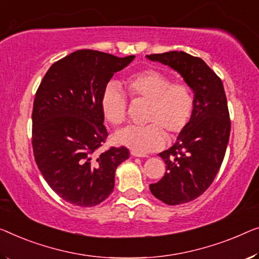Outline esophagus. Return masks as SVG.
Listing matches in <instances>:
<instances>
[{
	"mask_svg": "<svg viewBox=\"0 0 259 259\" xmlns=\"http://www.w3.org/2000/svg\"><path fill=\"white\" fill-rule=\"evenodd\" d=\"M131 156H134V157H141V158H144V157H149L148 154H144V153H140V152H137V151H131Z\"/></svg>",
	"mask_w": 259,
	"mask_h": 259,
	"instance_id": "1",
	"label": "esophagus"
}]
</instances>
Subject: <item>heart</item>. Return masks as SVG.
<instances>
[{
	"label": "heart",
	"instance_id": "b5f03b06",
	"mask_svg": "<svg viewBox=\"0 0 259 259\" xmlns=\"http://www.w3.org/2000/svg\"><path fill=\"white\" fill-rule=\"evenodd\" d=\"M124 86L133 101H148L143 126H128L115 135L118 144L140 153L163 148L167 140L186 129L194 111L195 99L191 86L184 81H173L166 73L156 68L136 72L125 79ZM103 116L113 125L126 121L128 102L115 83H108L101 94Z\"/></svg>",
	"mask_w": 259,
	"mask_h": 259
}]
</instances>
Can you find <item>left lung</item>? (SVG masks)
<instances>
[{
    "mask_svg": "<svg viewBox=\"0 0 259 259\" xmlns=\"http://www.w3.org/2000/svg\"><path fill=\"white\" fill-rule=\"evenodd\" d=\"M179 72L194 92L192 118L177 142L159 156L166 172L150 185L152 194L164 203H186L203 194L213 183L225 158L230 135V117L225 88L199 57L183 51L146 56Z\"/></svg>",
    "mask_w": 259,
    "mask_h": 259,
    "instance_id": "1",
    "label": "left lung"
}]
</instances>
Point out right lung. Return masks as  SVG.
Segmentation results:
<instances>
[{"mask_svg": "<svg viewBox=\"0 0 259 259\" xmlns=\"http://www.w3.org/2000/svg\"><path fill=\"white\" fill-rule=\"evenodd\" d=\"M135 56L78 50L56 61L34 96L32 149L49 186L74 206L93 207L111 194L115 171L129 158L125 146L98 153L108 136L103 88Z\"/></svg>", "mask_w": 259, "mask_h": 259, "instance_id": "1", "label": "right lung"}]
</instances>
